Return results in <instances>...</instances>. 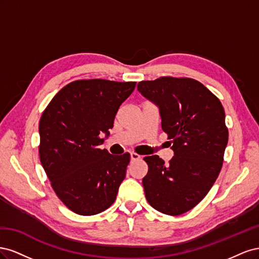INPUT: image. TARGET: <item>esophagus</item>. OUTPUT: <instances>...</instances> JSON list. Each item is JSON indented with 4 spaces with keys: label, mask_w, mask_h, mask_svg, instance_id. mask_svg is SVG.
Wrapping results in <instances>:
<instances>
[{
    "label": "esophagus",
    "mask_w": 259,
    "mask_h": 259,
    "mask_svg": "<svg viewBox=\"0 0 259 259\" xmlns=\"http://www.w3.org/2000/svg\"><path fill=\"white\" fill-rule=\"evenodd\" d=\"M140 159V155L137 154L136 152H131V160L132 161H137Z\"/></svg>",
    "instance_id": "34e87169"
}]
</instances>
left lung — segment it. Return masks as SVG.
Listing matches in <instances>:
<instances>
[{"mask_svg":"<svg viewBox=\"0 0 259 259\" xmlns=\"http://www.w3.org/2000/svg\"><path fill=\"white\" fill-rule=\"evenodd\" d=\"M138 91L158 105L162 130L174 156L165 164L148 155L143 178L146 199L163 214L177 216L205 198L217 179L228 144L224 107L213 93L190 77L161 76L139 82Z\"/></svg>","mask_w":259,"mask_h":259,"instance_id":"8db88e82","label":"left lung"}]
</instances>
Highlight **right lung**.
Here are the masks:
<instances>
[{
  "label": "right lung",
  "instance_id": "1",
  "mask_svg": "<svg viewBox=\"0 0 259 259\" xmlns=\"http://www.w3.org/2000/svg\"><path fill=\"white\" fill-rule=\"evenodd\" d=\"M136 82L101 79L67 84L45 108L38 154L51 186L75 214L91 216L110 207L126 174L130 153L112 155L99 146Z\"/></svg>",
  "mask_w": 259,
  "mask_h": 259
}]
</instances>
